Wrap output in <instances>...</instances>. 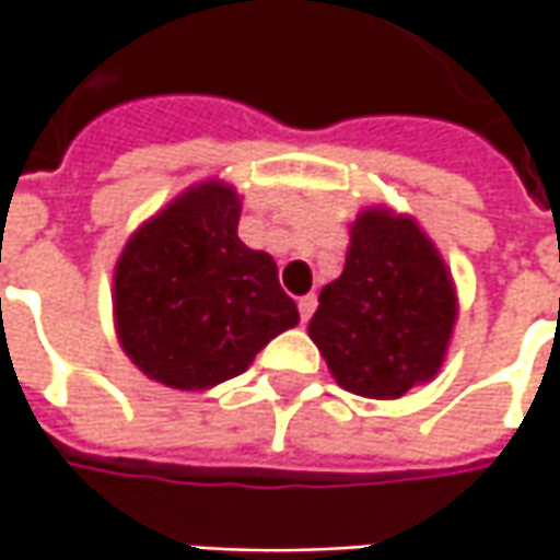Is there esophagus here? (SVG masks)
<instances>
[{
    "instance_id": "esophagus-1",
    "label": "esophagus",
    "mask_w": 560,
    "mask_h": 560,
    "mask_svg": "<svg viewBox=\"0 0 560 560\" xmlns=\"http://www.w3.org/2000/svg\"><path fill=\"white\" fill-rule=\"evenodd\" d=\"M314 308H317V295H302V299H299V317H302V324L312 320Z\"/></svg>"
}]
</instances>
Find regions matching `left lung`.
<instances>
[{
	"label": "left lung",
	"instance_id": "left-lung-1",
	"mask_svg": "<svg viewBox=\"0 0 560 560\" xmlns=\"http://www.w3.org/2000/svg\"><path fill=\"white\" fill-rule=\"evenodd\" d=\"M458 317L455 283L411 218L368 208L352 224L346 268L320 290L308 336L336 383L398 398L440 374Z\"/></svg>",
	"mask_w": 560,
	"mask_h": 560
}]
</instances>
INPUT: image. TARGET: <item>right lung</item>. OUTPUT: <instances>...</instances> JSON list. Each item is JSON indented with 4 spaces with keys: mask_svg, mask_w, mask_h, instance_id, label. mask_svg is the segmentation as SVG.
Masks as SVG:
<instances>
[{
    "mask_svg": "<svg viewBox=\"0 0 560 560\" xmlns=\"http://www.w3.org/2000/svg\"><path fill=\"white\" fill-rule=\"evenodd\" d=\"M240 208L236 189L221 180L189 186L120 252L115 327L149 380L211 389L299 324L273 258L236 236Z\"/></svg>",
    "mask_w": 560,
    "mask_h": 560,
    "instance_id": "1",
    "label": "right lung"
}]
</instances>
